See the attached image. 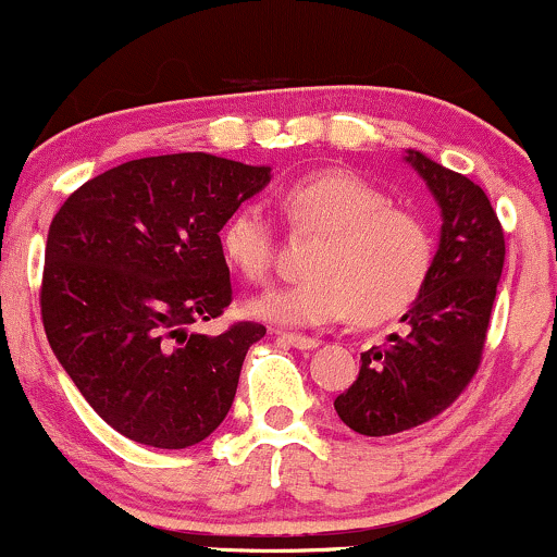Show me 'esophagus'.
Listing matches in <instances>:
<instances>
[{"instance_id": "esophagus-1", "label": "esophagus", "mask_w": 557, "mask_h": 557, "mask_svg": "<svg viewBox=\"0 0 557 557\" xmlns=\"http://www.w3.org/2000/svg\"><path fill=\"white\" fill-rule=\"evenodd\" d=\"M280 341H285L287 345H293V348H298V350H314L319 345L317 337L298 335V332H280Z\"/></svg>"}]
</instances>
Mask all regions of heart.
Instances as JSON below:
<instances>
[{
	"instance_id": "b5f03b06",
	"label": "heart",
	"mask_w": 557,
	"mask_h": 557,
	"mask_svg": "<svg viewBox=\"0 0 557 557\" xmlns=\"http://www.w3.org/2000/svg\"><path fill=\"white\" fill-rule=\"evenodd\" d=\"M287 227L317 233L311 277L251 300L261 319L322 327L356 317L380 324L403 314L424 290L434 267L430 222L389 201L380 185L350 170H319L280 196ZM227 264L251 283H264L277 259V230L257 203H240L220 230Z\"/></svg>"
}]
</instances>
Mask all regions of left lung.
Wrapping results in <instances>:
<instances>
[{
	"instance_id": "1",
	"label": "left lung",
	"mask_w": 557,
	"mask_h": 557,
	"mask_svg": "<svg viewBox=\"0 0 557 557\" xmlns=\"http://www.w3.org/2000/svg\"><path fill=\"white\" fill-rule=\"evenodd\" d=\"M443 209V235L424 290L403 314L406 335L361 354L356 382L335 398L354 432L387 437L458 400L482 363L505 261L503 225L487 194L461 172L408 151Z\"/></svg>"
}]
</instances>
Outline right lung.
Instances as JSON below:
<instances>
[{
    "instance_id": "right-lung-1",
    "label": "right lung",
    "mask_w": 557,
    "mask_h": 557,
    "mask_svg": "<svg viewBox=\"0 0 557 557\" xmlns=\"http://www.w3.org/2000/svg\"><path fill=\"white\" fill-rule=\"evenodd\" d=\"M267 183L270 168L203 151L144 157L83 183L54 214L44 332L88 406L133 443L181 450L227 417L267 327H188L233 300L220 230Z\"/></svg>"
}]
</instances>
